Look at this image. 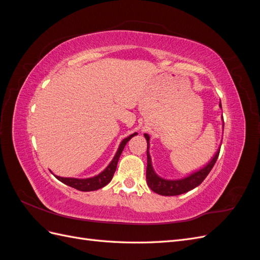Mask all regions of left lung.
<instances>
[{"instance_id":"obj_1","label":"left lung","mask_w":260,"mask_h":260,"mask_svg":"<svg viewBox=\"0 0 260 260\" xmlns=\"http://www.w3.org/2000/svg\"><path fill=\"white\" fill-rule=\"evenodd\" d=\"M220 107H221V103H220ZM144 137L147 141V167H146V182L152 191H154L157 194H160L164 196H175L186 193L188 191L193 190L196 186H199L205 178L208 176L210 170L214 167V165L217 161V158L220 153V149L216 153L215 157L210 160V162L207 166L204 167L203 169L194 172V174L190 175L184 179L180 180H165L155 174L152 167L151 156L148 153V141L149 137L144 133Z\"/></svg>"}]
</instances>
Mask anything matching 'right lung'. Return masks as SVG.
Returning <instances> with one entry per match:
<instances>
[{"label":"right lung","mask_w":260,"mask_h":260,"mask_svg":"<svg viewBox=\"0 0 260 260\" xmlns=\"http://www.w3.org/2000/svg\"><path fill=\"white\" fill-rule=\"evenodd\" d=\"M137 133H133V135L129 136L128 138H125L122 140V142L119 145V148H118V151L115 155V157L113 158V160L111 161V164L108 165L107 168L102 171L100 175L93 177V178H88V179H75V178H61V177H56L60 182L65 183L69 186H72L74 188H77V190L82 191V192H89V191H95L99 190V188H102L103 186H105L106 184H108L111 182L114 174L116 171L117 168V164H118V159H119V157L123 151L124 145L128 143V141L132 138L135 137Z\"/></svg>","instance_id":"add662e5"}]
</instances>
